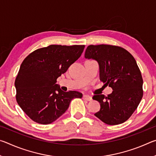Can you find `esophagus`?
Instances as JSON below:
<instances>
[{
  "label": "esophagus",
  "instance_id": "1",
  "mask_svg": "<svg viewBox=\"0 0 156 156\" xmlns=\"http://www.w3.org/2000/svg\"><path fill=\"white\" fill-rule=\"evenodd\" d=\"M83 100H87V101H91L92 100V98L89 96V95H83Z\"/></svg>",
  "mask_w": 156,
  "mask_h": 156
}]
</instances>
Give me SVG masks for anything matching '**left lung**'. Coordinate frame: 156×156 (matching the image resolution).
<instances>
[{
	"instance_id": "8db88e82",
	"label": "left lung",
	"mask_w": 156,
	"mask_h": 156,
	"mask_svg": "<svg viewBox=\"0 0 156 156\" xmlns=\"http://www.w3.org/2000/svg\"><path fill=\"white\" fill-rule=\"evenodd\" d=\"M86 58L98 61L100 80L113 89L107 96L94 95L100 104L95 115L107 125H116L127 120L143 96L140 70L133 56L122 47L111 44L89 45Z\"/></svg>"
}]
</instances>
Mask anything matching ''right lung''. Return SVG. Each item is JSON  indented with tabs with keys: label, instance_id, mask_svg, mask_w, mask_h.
Listing matches in <instances>:
<instances>
[{
	"label": "right lung",
	"instance_id": "right-lung-1",
	"mask_svg": "<svg viewBox=\"0 0 156 156\" xmlns=\"http://www.w3.org/2000/svg\"><path fill=\"white\" fill-rule=\"evenodd\" d=\"M84 48V45L51 44L24 59L15 80L16 98L30 119L41 125L51 123L67 111L73 98L83 97L78 91H62L56 83L80 57Z\"/></svg>",
	"mask_w": 156,
	"mask_h": 156
}]
</instances>
